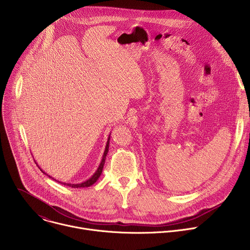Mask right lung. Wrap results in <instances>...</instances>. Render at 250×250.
Wrapping results in <instances>:
<instances>
[{"mask_svg":"<svg viewBox=\"0 0 250 250\" xmlns=\"http://www.w3.org/2000/svg\"><path fill=\"white\" fill-rule=\"evenodd\" d=\"M111 134V133H110ZM110 138H111V136H109V138H108V141H106V146H105V148H104V155H103V158H102V161H101V163H100V165H99V167H98V169L96 170V172L89 178L88 180H86V181H84V182H82V183H79V184H70V183H63V182H59V181H57V182H59V183H61V184H63V185H67V186H69V187H72V188H85V187H90V186H92L94 183H96V181L99 179V177L101 176V174H102V171H103V168H104V161H105V156H106V154H108V151H109V142H110ZM40 167V166H39ZM40 169H41V167H40ZM42 170V169H41ZM42 172H43L42 170ZM44 173V172H43ZM44 174H46V173H44ZM47 176H49V175H47ZM50 177V176H49ZM51 178V177H50ZM52 179H54V178H52ZM55 180V179H54Z\"/></svg>","mask_w":250,"mask_h":250,"instance_id":"right-lung-1","label":"right lung"}]
</instances>
